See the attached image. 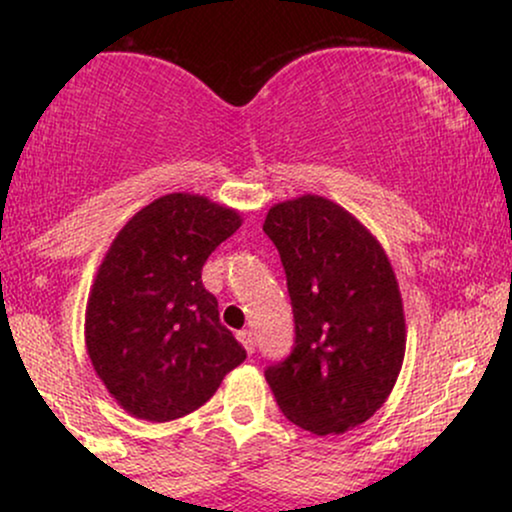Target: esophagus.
Instances as JSON below:
<instances>
[{
  "mask_svg": "<svg viewBox=\"0 0 512 512\" xmlns=\"http://www.w3.org/2000/svg\"><path fill=\"white\" fill-rule=\"evenodd\" d=\"M238 339H240V344H243L245 349H248V354H252V351H255V334H252L250 330H240L238 332Z\"/></svg>",
  "mask_w": 512,
  "mask_h": 512,
  "instance_id": "obj_1",
  "label": "esophagus"
}]
</instances>
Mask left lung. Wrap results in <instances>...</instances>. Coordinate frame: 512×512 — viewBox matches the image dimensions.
Returning <instances> with one entry per match:
<instances>
[{"mask_svg": "<svg viewBox=\"0 0 512 512\" xmlns=\"http://www.w3.org/2000/svg\"><path fill=\"white\" fill-rule=\"evenodd\" d=\"M293 308V349L264 378L284 416L317 436L375 414L404 361V313L383 248L349 211L305 195L269 209Z\"/></svg>", "mask_w": 512, "mask_h": 512, "instance_id": "1", "label": "left lung"}]
</instances>
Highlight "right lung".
Instances as JSON below:
<instances>
[{
    "mask_svg": "<svg viewBox=\"0 0 512 512\" xmlns=\"http://www.w3.org/2000/svg\"><path fill=\"white\" fill-rule=\"evenodd\" d=\"M240 216L207 197L166 195L134 214L98 269L86 346L98 378L137 419H180L245 361L202 284L207 257Z\"/></svg>",
    "mask_w": 512,
    "mask_h": 512,
    "instance_id": "1",
    "label": "right lung"
}]
</instances>
